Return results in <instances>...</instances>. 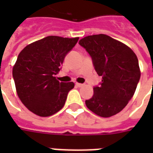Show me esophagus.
Wrapping results in <instances>:
<instances>
[{"label":"esophagus","instance_id":"obj_1","mask_svg":"<svg viewBox=\"0 0 153 153\" xmlns=\"http://www.w3.org/2000/svg\"><path fill=\"white\" fill-rule=\"evenodd\" d=\"M75 85H76L77 87H79V88H81V87L83 86V83H75Z\"/></svg>","mask_w":153,"mask_h":153}]
</instances>
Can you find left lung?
<instances>
[{"instance_id": "8db88e82", "label": "left lung", "mask_w": 153, "mask_h": 153, "mask_svg": "<svg viewBox=\"0 0 153 153\" xmlns=\"http://www.w3.org/2000/svg\"><path fill=\"white\" fill-rule=\"evenodd\" d=\"M92 57L95 70L102 77L87 107L101 117L121 111L134 96L140 79L137 56L131 48L106 34L88 36L79 41Z\"/></svg>"}]
</instances>
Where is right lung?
<instances>
[{
  "label": "right lung",
  "instance_id": "1",
  "mask_svg": "<svg viewBox=\"0 0 153 153\" xmlns=\"http://www.w3.org/2000/svg\"><path fill=\"white\" fill-rule=\"evenodd\" d=\"M78 40L48 36L28 44L19 54L13 67L16 92L22 103L35 115L47 117L62 109L74 83L59 82L55 75Z\"/></svg>",
  "mask_w": 153,
  "mask_h": 153
}]
</instances>
